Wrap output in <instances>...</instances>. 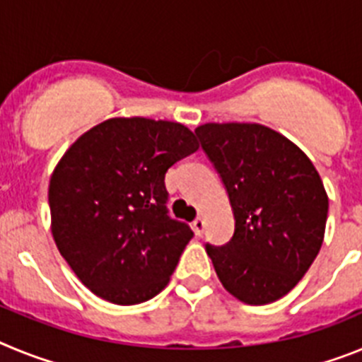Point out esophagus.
Listing matches in <instances>:
<instances>
[{
    "instance_id": "1",
    "label": "esophagus",
    "mask_w": 362,
    "mask_h": 362,
    "mask_svg": "<svg viewBox=\"0 0 362 362\" xmlns=\"http://www.w3.org/2000/svg\"><path fill=\"white\" fill-rule=\"evenodd\" d=\"M192 228H194V232H196V235H203V232H204V219L203 217H197L196 221H194V223H192Z\"/></svg>"
}]
</instances>
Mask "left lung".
<instances>
[{
  "label": "left lung",
  "mask_w": 362,
  "mask_h": 362,
  "mask_svg": "<svg viewBox=\"0 0 362 362\" xmlns=\"http://www.w3.org/2000/svg\"><path fill=\"white\" fill-rule=\"evenodd\" d=\"M196 134L219 172L235 232L206 245L221 284L246 305L290 292L325 239L328 194L317 168L296 143L259 123H204Z\"/></svg>",
  "instance_id": "8db88e82"
}]
</instances>
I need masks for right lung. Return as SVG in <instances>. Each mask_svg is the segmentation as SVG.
Here are the masks:
<instances>
[{
  "mask_svg": "<svg viewBox=\"0 0 362 362\" xmlns=\"http://www.w3.org/2000/svg\"><path fill=\"white\" fill-rule=\"evenodd\" d=\"M199 148L188 127L110 117L76 139L49 185L50 230L78 279L129 306L158 296L194 232L166 216V170Z\"/></svg>",
  "mask_w": 362,
  "mask_h": 362,
  "instance_id": "obj_1",
  "label": "right lung"
}]
</instances>
